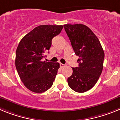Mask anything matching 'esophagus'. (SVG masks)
I'll use <instances>...</instances> for the list:
<instances>
[{
  "label": "esophagus",
  "instance_id": "obj_1",
  "mask_svg": "<svg viewBox=\"0 0 120 120\" xmlns=\"http://www.w3.org/2000/svg\"><path fill=\"white\" fill-rule=\"evenodd\" d=\"M60 66L61 68H64L65 66V64H62V63H60Z\"/></svg>",
  "mask_w": 120,
  "mask_h": 120
}]
</instances>
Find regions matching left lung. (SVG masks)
<instances>
[{
    "instance_id": "1",
    "label": "left lung",
    "mask_w": 120,
    "mask_h": 120,
    "mask_svg": "<svg viewBox=\"0 0 120 120\" xmlns=\"http://www.w3.org/2000/svg\"><path fill=\"white\" fill-rule=\"evenodd\" d=\"M64 28L75 54L79 57V66L72 68L68 83L72 90L83 93L97 82L103 71L105 53L98 38L87 26L66 24Z\"/></svg>"
}]
</instances>
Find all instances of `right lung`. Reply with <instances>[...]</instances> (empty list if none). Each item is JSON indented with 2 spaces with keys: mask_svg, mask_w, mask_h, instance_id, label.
I'll return each mask as SVG.
<instances>
[{
  "mask_svg": "<svg viewBox=\"0 0 120 120\" xmlns=\"http://www.w3.org/2000/svg\"><path fill=\"white\" fill-rule=\"evenodd\" d=\"M62 25H40L22 38L15 53V67L20 80L26 88L42 93L51 87L59 63L42 61L45 51L49 49L52 39L59 35Z\"/></svg>",
  "mask_w": 120,
  "mask_h": 120,
  "instance_id": "right-lung-1",
  "label": "right lung"
}]
</instances>
